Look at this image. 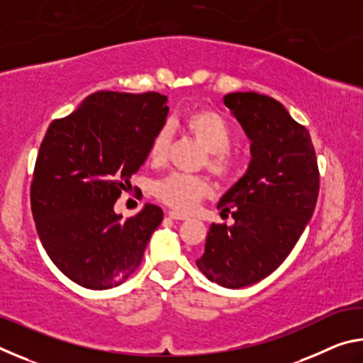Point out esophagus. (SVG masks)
I'll return each instance as SVG.
<instances>
[{
    "label": "esophagus",
    "mask_w": 363,
    "mask_h": 363,
    "mask_svg": "<svg viewBox=\"0 0 363 363\" xmlns=\"http://www.w3.org/2000/svg\"><path fill=\"white\" fill-rule=\"evenodd\" d=\"M168 216H169L171 219H174V220H184V219H189L187 214L179 213V211H169V213H168Z\"/></svg>",
    "instance_id": "1"
}]
</instances>
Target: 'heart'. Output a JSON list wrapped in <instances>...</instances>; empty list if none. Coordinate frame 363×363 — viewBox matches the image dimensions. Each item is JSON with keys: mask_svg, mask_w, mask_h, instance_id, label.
<instances>
[{"mask_svg": "<svg viewBox=\"0 0 363 363\" xmlns=\"http://www.w3.org/2000/svg\"><path fill=\"white\" fill-rule=\"evenodd\" d=\"M184 130L206 150V168L220 179H232L238 169V155L232 149V128L223 115L208 107H196L184 115L181 121ZM169 144L168 131L160 130L152 139L149 157L153 163L167 160ZM213 192V187L203 176L173 173L158 181L153 187L160 201L177 211H192Z\"/></svg>", "mask_w": 363, "mask_h": 363, "instance_id": "heart-1", "label": "heart"}]
</instances>
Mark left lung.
<instances>
[{
    "mask_svg": "<svg viewBox=\"0 0 363 363\" xmlns=\"http://www.w3.org/2000/svg\"><path fill=\"white\" fill-rule=\"evenodd\" d=\"M224 104L251 140V162L218 203L235 223L211 224L196 267L220 286L243 288L291 253L315 210L320 177L309 131L279 101L230 93Z\"/></svg>",
    "mask_w": 363,
    "mask_h": 363,
    "instance_id": "obj_1",
    "label": "left lung"
}]
</instances>
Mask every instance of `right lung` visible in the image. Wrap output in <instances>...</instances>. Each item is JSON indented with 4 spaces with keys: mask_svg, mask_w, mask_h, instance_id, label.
Instances as JSON below:
<instances>
[{
    "mask_svg": "<svg viewBox=\"0 0 363 363\" xmlns=\"http://www.w3.org/2000/svg\"><path fill=\"white\" fill-rule=\"evenodd\" d=\"M167 101L158 93L97 91L48 128L30 203L48 256L78 285H121L163 220L157 205L147 203L125 220L113 205L149 157L152 139L167 121Z\"/></svg>",
    "mask_w": 363,
    "mask_h": 363,
    "instance_id": "right-lung-1",
    "label": "right lung"
}]
</instances>
